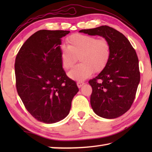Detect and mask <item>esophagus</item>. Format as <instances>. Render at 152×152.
I'll list each match as a JSON object with an SVG mask.
<instances>
[{"label":"esophagus","mask_w":152,"mask_h":152,"mask_svg":"<svg viewBox=\"0 0 152 152\" xmlns=\"http://www.w3.org/2000/svg\"><path fill=\"white\" fill-rule=\"evenodd\" d=\"M84 84V82H82V81L79 80V81L77 82V86H78V88H80V87H81L82 86H83Z\"/></svg>","instance_id":"1"}]
</instances>
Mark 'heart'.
<instances>
[{
  "mask_svg": "<svg viewBox=\"0 0 152 152\" xmlns=\"http://www.w3.org/2000/svg\"><path fill=\"white\" fill-rule=\"evenodd\" d=\"M67 47L61 50L62 67L68 70L78 60L80 64L68 72L70 78L82 80L94 72H100L107 66L111 56V46L105 38L76 33L66 39Z\"/></svg>",
  "mask_w": 152,
  "mask_h": 152,
  "instance_id": "obj_1",
  "label": "heart"
}]
</instances>
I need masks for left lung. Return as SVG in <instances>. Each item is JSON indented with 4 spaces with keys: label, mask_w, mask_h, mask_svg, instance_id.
<instances>
[{
    "label": "left lung",
    "mask_w": 152,
    "mask_h": 152,
    "mask_svg": "<svg viewBox=\"0 0 152 152\" xmlns=\"http://www.w3.org/2000/svg\"><path fill=\"white\" fill-rule=\"evenodd\" d=\"M80 32L102 36L111 46V56L107 66L88 81L92 88V109L97 115L106 119L121 116L132 107L140 81L135 49L123 33L107 25L82 29Z\"/></svg>",
    "instance_id": "8db88e82"
}]
</instances>
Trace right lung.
I'll return each instance as SVG.
<instances>
[{"mask_svg":"<svg viewBox=\"0 0 152 152\" xmlns=\"http://www.w3.org/2000/svg\"><path fill=\"white\" fill-rule=\"evenodd\" d=\"M63 30H39L20 48L15 63L16 88L25 107L35 119L53 123L68 115L76 83L68 78L60 58Z\"/></svg>","mask_w":152,"mask_h":152,"instance_id":"obj_1","label":"right lung"}]
</instances>
